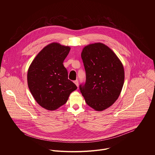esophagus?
<instances>
[{
    "label": "esophagus",
    "instance_id": "1",
    "mask_svg": "<svg viewBox=\"0 0 155 155\" xmlns=\"http://www.w3.org/2000/svg\"><path fill=\"white\" fill-rule=\"evenodd\" d=\"M74 82V83L76 84V86H77V87H78V81L77 80H75Z\"/></svg>",
    "mask_w": 155,
    "mask_h": 155
}]
</instances>
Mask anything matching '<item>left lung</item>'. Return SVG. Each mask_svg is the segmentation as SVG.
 Segmentation results:
<instances>
[{
  "mask_svg": "<svg viewBox=\"0 0 155 155\" xmlns=\"http://www.w3.org/2000/svg\"><path fill=\"white\" fill-rule=\"evenodd\" d=\"M86 71V82L80 90L86 104L96 111H103L118 99L124 84L123 64L105 44L85 46L81 54Z\"/></svg>",
  "mask_w": 155,
  "mask_h": 155,
  "instance_id": "obj_1",
  "label": "left lung"
}]
</instances>
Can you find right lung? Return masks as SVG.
I'll return each instance as SVG.
<instances>
[{
	"mask_svg": "<svg viewBox=\"0 0 155 155\" xmlns=\"http://www.w3.org/2000/svg\"><path fill=\"white\" fill-rule=\"evenodd\" d=\"M70 50L69 46L51 43L37 54L28 69L29 89L35 101L46 110L58 109L77 90L63 65Z\"/></svg>",
	"mask_w": 155,
	"mask_h": 155,
	"instance_id": "obj_1",
	"label": "right lung"
}]
</instances>
